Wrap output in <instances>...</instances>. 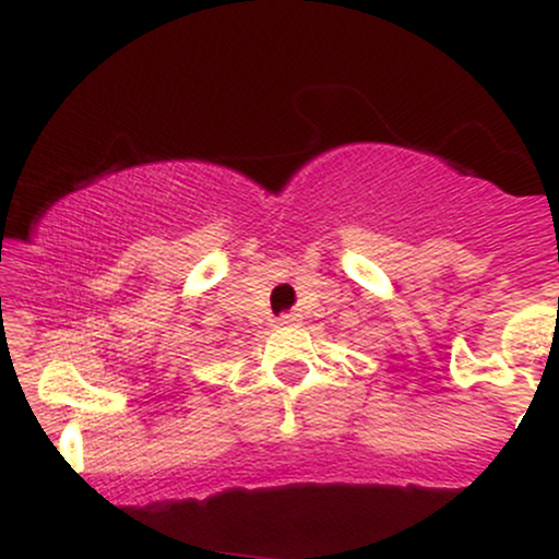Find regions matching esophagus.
Segmentation results:
<instances>
[{
	"instance_id": "esophagus-1",
	"label": "esophagus",
	"mask_w": 559,
	"mask_h": 559,
	"mask_svg": "<svg viewBox=\"0 0 559 559\" xmlns=\"http://www.w3.org/2000/svg\"><path fill=\"white\" fill-rule=\"evenodd\" d=\"M278 323L281 325H294V323H299V316H297V312H284V316L278 318Z\"/></svg>"
}]
</instances>
